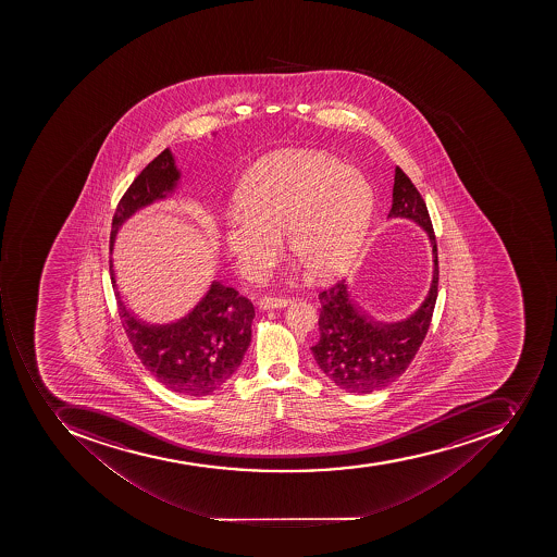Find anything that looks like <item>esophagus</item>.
I'll return each mask as SVG.
<instances>
[{"label": "esophagus", "instance_id": "obj_1", "mask_svg": "<svg viewBox=\"0 0 557 557\" xmlns=\"http://www.w3.org/2000/svg\"><path fill=\"white\" fill-rule=\"evenodd\" d=\"M290 305V299L284 298H263L259 301L261 310H276V308H285Z\"/></svg>", "mask_w": 557, "mask_h": 557}]
</instances>
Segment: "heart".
<instances>
[{
  "label": "heart",
  "mask_w": 557,
  "mask_h": 557,
  "mask_svg": "<svg viewBox=\"0 0 557 557\" xmlns=\"http://www.w3.org/2000/svg\"><path fill=\"white\" fill-rule=\"evenodd\" d=\"M373 189L360 172L322 151H282L256 166L238 189V211L223 240L244 275L275 261L281 232L290 252L319 278L342 273L357 255L373 214Z\"/></svg>",
  "instance_id": "heart-1"
}]
</instances>
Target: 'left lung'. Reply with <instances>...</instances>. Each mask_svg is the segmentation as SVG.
Listing matches in <instances>:
<instances>
[{
  "label": "left lung",
  "mask_w": 557,
  "mask_h": 557,
  "mask_svg": "<svg viewBox=\"0 0 557 557\" xmlns=\"http://www.w3.org/2000/svg\"><path fill=\"white\" fill-rule=\"evenodd\" d=\"M394 202L388 218H408L429 233L434 255V278L425 301L400 322H376L348 294L339 281L319 294L320 339L311 346L319 368L343 391L371 394L394 383L409 368L429 333L437 301V240L429 209L403 169H395Z\"/></svg>",
  "instance_id": "8db88e82"
}]
</instances>
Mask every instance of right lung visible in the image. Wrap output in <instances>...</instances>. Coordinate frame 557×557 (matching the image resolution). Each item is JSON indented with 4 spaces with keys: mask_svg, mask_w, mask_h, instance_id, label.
I'll return each mask as SVG.
<instances>
[{
    "mask_svg": "<svg viewBox=\"0 0 557 557\" xmlns=\"http://www.w3.org/2000/svg\"><path fill=\"white\" fill-rule=\"evenodd\" d=\"M177 181L180 171L175 169L171 149H163L137 175L116 206L111 223V249L125 220L140 207L172 194ZM110 275L128 342L158 382L175 394L194 397L212 394L228 382L249 348L250 325L255 319V307L249 299L238 296L233 287L212 282L209 293L188 315L174 324L148 325L123 305L113 264H110Z\"/></svg>",
    "mask_w": 557,
    "mask_h": 557,
    "instance_id": "add662e5",
    "label": "right lung"
}]
</instances>
